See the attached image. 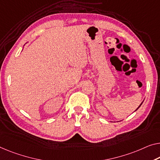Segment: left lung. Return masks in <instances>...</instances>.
Returning <instances> with one entry per match:
<instances>
[{"instance_id":"8db88e82","label":"left lung","mask_w":160,"mask_h":160,"mask_svg":"<svg viewBox=\"0 0 160 160\" xmlns=\"http://www.w3.org/2000/svg\"><path fill=\"white\" fill-rule=\"evenodd\" d=\"M142 103H143V102H142ZM142 103H141V104H140V106H139V107H138V108H137V109H138V108H139V107H140V106H142ZM137 110H136V111H137Z\"/></svg>"}]
</instances>
